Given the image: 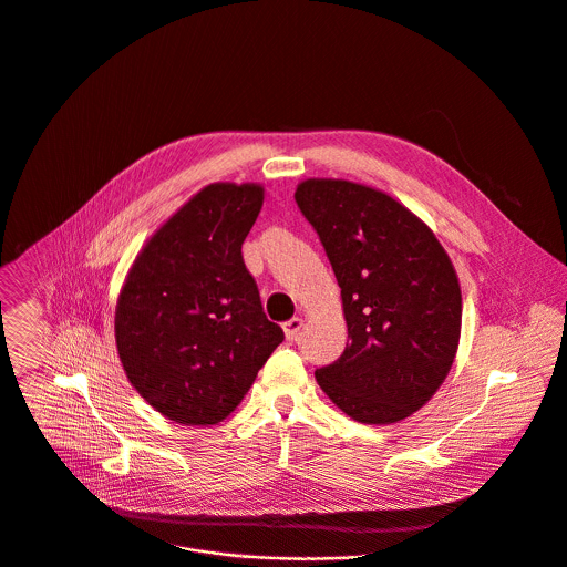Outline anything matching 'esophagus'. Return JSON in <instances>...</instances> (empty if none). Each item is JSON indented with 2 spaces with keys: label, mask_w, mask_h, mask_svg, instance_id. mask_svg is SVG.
I'll list each match as a JSON object with an SVG mask.
<instances>
[{
  "label": "esophagus",
  "mask_w": 567,
  "mask_h": 567,
  "mask_svg": "<svg viewBox=\"0 0 567 567\" xmlns=\"http://www.w3.org/2000/svg\"><path fill=\"white\" fill-rule=\"evenodd\" d=\"M301 326H303V319L301 317H292L290 321H286L284 323V332H286V339H297V334H299V330H301Z\"/></svg>",
  "instance_id": "esophagus-1"
}]
</instances>
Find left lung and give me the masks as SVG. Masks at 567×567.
Returning <instances> with one entry per match:
<instances>
[{
	"instance_id": "obj_1",
	"label": "left lung",
	"mask_w": 567,
	"mask_h": 567,
	"mask_svg": "<svg viewBox=\"0 0 567 567\" xmlns=\"http://www.w3.org/2000/svg\"><path fill=\"white\" fill-rule=\"evenodd\" d=\"M295 202L341 288L348 343L315 370L361 423H394L443 383L458 346L461 290L450 257L392 197L341 179H308Z\"/></svg>"
}]
</instances>
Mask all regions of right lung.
I'll list each match as a JSON object with an SVG mask.
<instances>
[{
	"mask_svg": "<svg viewBox=\"0 0 567 567\" xmlns=\"http://www.w3.org/2000/svg\"><path fill=\"white\" fill-rule=\"evenodd\" d=\"M261 204L255 184L206 186L151 237L122 288L120 359L171 421L226 419L284 341L241 257Z\"/></svg>",
	"mask_w": 567,
	"mask_h": 567,
	"instance_id": "obj_1",
	"label": "right lung"
}]
</instances>
